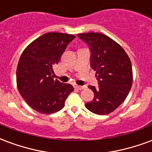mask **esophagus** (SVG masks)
Wrapping results in <instances>:
<instances>
[{
    "instance_id": "34e87169",
    "label": "esophagus",
    "mask_w": 152,
    "mask_h": 152,
    "mask_svg": "<svg viewBox=\"0 0 152 152\" xmlns=\"http://www.w3.org/2000/svg\"><path fill=\"white\" fill-rule=\"evenodd\" d=\"M73 86H74V88L76 89H84V86H78V85H76V84H74V85H73Z\"/></svg>"
}]
</instances>
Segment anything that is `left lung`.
Returning <instances> with one entry per match:
<instances>
[{"mask_svg":"<svg viewBox=\"0 0 152 152\" xmlns=\"http://www.w3.org/2000/svg\"><path fill=\"white\" fill-rule=\"evenodd\" d=\"M90 50V66L96 72L99 88L89 86L94 94L86 107L97 115L114 112L127 98L133 83L129 58L122 47L102 33L77 34Z\"/></svg>","mask_w":152,"mask_h":152,"instance_id":"1","label":"left lung"}]
</instances>
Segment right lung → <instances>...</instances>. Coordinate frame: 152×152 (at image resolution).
Listing matches in <instances>:
<instances>
[{
  "mask_svg": "<svg viewBox=\"0 0 152 152\" xmlns=\"http://www.w3.org/2000/svg\"><path fill=\"white\" fill-rule=\"evenodd\" d=\"M74 35L48 32L29 44L22 53L16 71L18 91L28 105L42 114L60 111L74 88L53 80L58 64Z\"/></svg>",
  "mask_w": 152,
  "mask_h": 152,
  "instance_id": "1",
  "label": "right lung"
}]
</instances>
